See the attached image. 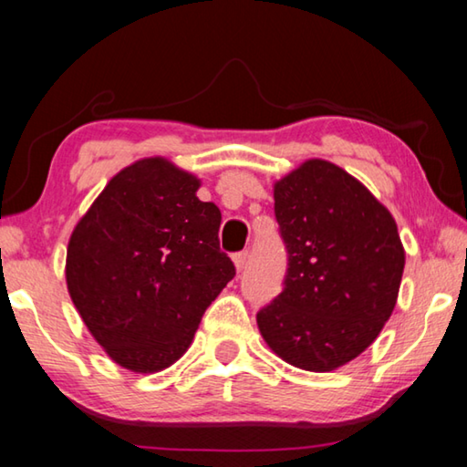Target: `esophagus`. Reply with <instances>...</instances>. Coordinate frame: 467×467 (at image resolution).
<instances>
[{
    "label": "esophagus",
    "instance_id": "1",
    "mask_svg": "<svg viewBox=\"0 0 467 467\" xmlns=\"http://www.w3.org/2000/svg\"><path fill=\"white\" fill-rule=\"evenodd\" d=\"M247 259H249V251H239V253H234L233 255V262H234V267L236 270H243L244 265H247Z\"/></svg>",
    "mask_w": 467,
    "mask_h": 467
}]
</instances>
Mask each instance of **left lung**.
Wrapping results in <instances>:
<instances>
[{
  "label": "left lung",
  "instance_id": "1",
  "mask_svg": "<svg viewBox=\"0 0 467 467\" xmlns=\"http://www.w3.org/2000/svg\"><path fill=\"white\" fill-rule=\"evenodd\" d=\"M274 202L288 270L257 326L288 365L329 373L391 317L406 264L398 224L358 179L319 158L280 179Z\"/></svg>",
  "mask_w": 467,
  "mask_h": 467
}]
</instances>
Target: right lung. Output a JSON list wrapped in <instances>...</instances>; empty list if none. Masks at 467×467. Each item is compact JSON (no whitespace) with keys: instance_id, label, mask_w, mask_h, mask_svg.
<instances>
[{"instance_id":"right-lung-1","label":"right lung","mask_w":467,"mask_h":467,"mask_svg":"<svg viewBox=\"0 0 467 467\" xmlns=\"http://www.w3.org/2000/svg\"><path fill=\"white\" fill-rule=\"evenodd\" d=\"M197 189L200 179L167 158H144L109 181L69 236V296L92 337L133 373L183 357L236 274L220 251L223 214Z\"/></svg>"}]
</instances>
